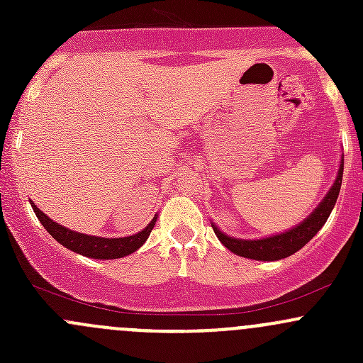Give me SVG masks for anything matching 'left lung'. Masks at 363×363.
I'll return each instance as SVG.
<instances>
[{
	"label": "left lung",
	"instance_id": "8db88e82",
	"mask_svg": "<svg viewBox=\"0 0 363 363\" xmlns=\"http://www.w3.org/2000/svg\"><path fill=\"white\" fill-rule=\"evenodd\" d=\"M342 170H344V160H340V167L337 172V179H335L334 186L328 189L327 196L321 200L320 205L313 211V214L307 216L298 226L288 230V232L277 233V235L265 237V239H235V237H228L221 232L216 225H212L214 233L225 247L235 255L244 256V258L251 259H262V262H276V259H283L291 256L294 252L302 250L314 235L321 230V226L327 223L328 216H330L332 208H334L337 196L340 191V184H342Z\"/></svg>",
	"mask_w": 363,
	"mask_h": 363
}]
</instances>
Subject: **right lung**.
Returning a JSON list of instances; mask_svg holds the SVG:
<instances>
[{
  "mask_svg": "<svg viewBox=\"0 0 363 363\" xmlns=\"http://www.w3.org/2000/svg\"><path fill=\"white\" fill-rule=\"evenodd\" d=\"M33 211H35L36 218L42 223L43 228L61 244V246L68 247V250L79 252V255L89 256V258L96 259H113V258H123V256L131 255L142 246V244L147 240V237L151 235V230L155 228L156 216L152 218V221L145 226L144 230H140L138 233L130 237H121V239H105V237H93L86 235V233L73 232V230L65 228V226L57 225L56 221L49 218L47 214H43L35 203L31 202Z\"/></svg>",
  "mask_w": 363,
  "mask_h": 363,
  "instance_id": "add662e5",
  "label": "right lung"
}]
</instances>
